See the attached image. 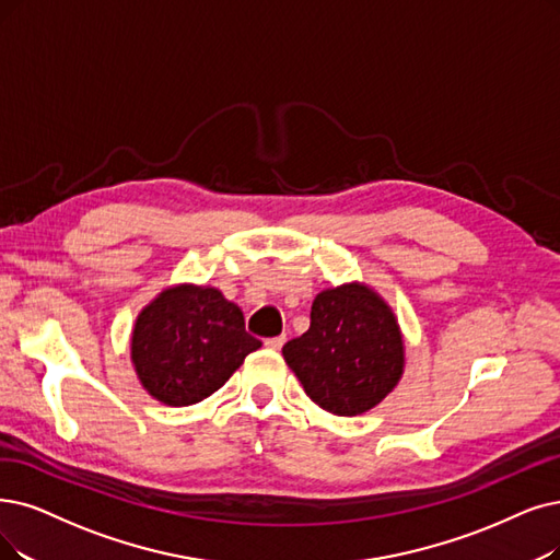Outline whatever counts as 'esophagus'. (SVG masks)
<instances>
[{
  "mask_svg": "<svg viewBox=\"0 0 560 560\" xmlns=\"http://www.w3.org/2000/svg\"><path fill=\"white\" fill-rule=\"evenodd\" d=\"M264 345H266L268 349L278 351V349H282V345H284V335H278V338H268V340H264Z\"/></svg>",
  "mask_w": 560,
  "mask_h": 560,
  "instance_id": "obj_1",
  "label": "esophagus"
}]
</instances>
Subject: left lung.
Listing matches in <instances>:
<instances>
[{
	"label": "left lung",
	"instance_id": "1",
	"mask_svg": "<svg viewBox=\"0 0 560 560\" xmlns=\"http://www.w3.org/2000/svg\"><path fill=\"white\" fill-rule=\"evenodd\" d=\"M307 397L335 416L374 409L405 372V340L390 305L374 289L349 282L324 289L310 328L282 347Z\"/></svg>",
	"mask_w": 560,
	"mask_h": 560
}]
</instances>
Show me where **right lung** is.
Here are the masks:
<instances>
[{
	"instance_id": "obj_1",
	"label": "right lung",
	"mask_w": 560,
	"mask_h": 560,
	"mask_svg": "<svg viewBox=\"0 0 560 560\" xmlns=\"http://www.w3.org/2000/svg\"><path fill=\"white\" fill-rule=\"evenodd\" d=\"M261 342L245 330L238 305L215 287L163 289L136 319L130 361L144 390L167 407L213 395Z\"/></svg>"
}]
</instances>
